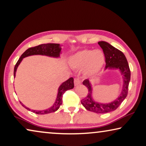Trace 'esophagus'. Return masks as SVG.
I'll return each mask as SVG.
<instances>
[{
    "instance_id": "obj_1",
    "label": "esophagus",
    "mask_w": 146,
    "mask_h": 146,
    "mask_svg": "<svg viewBox=\"0 0 146 146\" xmlns=\"http://www.w3.org/2000/svg\"><path fill=\"white\" fill-rule=\"evenodd\" d=\"M80 84H81V80L80 78H74V86H77Z\"/></svg>"
}]
</instances>
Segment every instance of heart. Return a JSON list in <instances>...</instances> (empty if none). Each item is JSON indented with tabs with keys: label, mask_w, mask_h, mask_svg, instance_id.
<instances>
[{
	"label": "heart",
	"mask_w": 146,
	"mask_h": 146,
	"mask_svg": "<svg viewBox=\"0 0 146 146\" xmlns=\"http://www.w3.org/2000/svg\"><path fill=\"white\" fill-rule=\"evenodd\" d=\"M105 56L101 50H83L76 53L70 59L71 65L75 68L85 66V72L91 75L97 73L104 64Z\"/></svg>",
	"instance_id": "obj_1"
}]
</instances>
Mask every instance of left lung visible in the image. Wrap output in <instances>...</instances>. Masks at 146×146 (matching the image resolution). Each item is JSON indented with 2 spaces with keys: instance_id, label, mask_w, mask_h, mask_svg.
Listing matches in <instances>:
<instances>
[{
  "instance_id": "obj_1",
  "label": "left lung",
  "mask_w": 146,
  "mask_h": 146,
  "mask_svg": "<svg viewBox=\"0 0 146 146\" xmlns=\"http://www.w3.org/2000/svg\"><path fill=\"white\" fill-rule=\"evenodd\" d=\"M100 48L102 49L105 56L106 68L119 69L123 75V86L121 93L119 96L108 104H101L95 102L92 98V87L89 80H85L83 84L88 88V93L86 97L81 100L83 106L88 111L96 113H104L115 110L122 102L127 97L130 80H131V70H130L127 60L122 51L114 48L106 42H98Z\"/></svg>"
}]
</instances>
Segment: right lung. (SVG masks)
I'll return each mask as SVG.
<instances>
[{"mask_svg":"<svg viewBox=\"0 0 146 146\" xmlns=\"http://www.w3.org/2000/svg\"><path fill=\"white\" fill-rule=\"evenodd\" d=\"M60 51H61V48H60V45L59 44H45L29 48L28 50H27L23 54L21 55L19 60H17V63L15 64L14 67V71H13V76H14V77L15 76V72H16L17 67H18L19 64H20V62H21V60H23V58L33 55H42L50 56V57H59L60 56ZM74 87V85L73 78H70L68 80H67L66 82L62 83V84L60 86L59 89H58L57 96V98H56L55 103L53 104L52 106L50 108L44 110H33L29 109L27 107L24 106L21 102V104L22 106L24 108H25L27 110L33 111V113H35L36 114H46L51 113V112H54L55 111H57V110L59 108L60 105H61L62 102V95H63V94L65 93V91H66L67 90L73 89Z\"/></svg>","mask_w":146,"mask_h":146,"instance_id":"1","label":"right lung"}]
</instances>
